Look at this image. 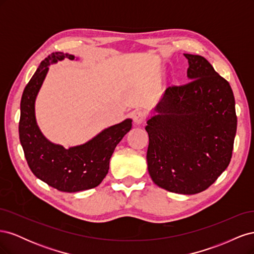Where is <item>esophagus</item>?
Segmentation results:
<instances>
[{"label":"esophagus","instance_id":"34e87169","mask_svg":"<svg viewBox=\"0 0 254 254\" xmlns=\"http://www.w3.org/2000/svg\"><path fill=\"white\" fill-rule=\"evenodd\" d=\"M133 121L136 125H141L144 124L146 122V115L144 112L142 111H136L133 115Z\"/></svg>","mask_w":254,"mask_h":254}]
</instances>
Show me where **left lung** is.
I'll return each mask as SVG.
<instances>
[{
  "mask_svg": "<svg viewBox=\"0 0 254 254\" xmlns=\"http://www.w3.org/2000/svg\"><path fill=\"white\" fill-rule=\"evenodd\" d=\"M184 56L193 80L168 87L145 129L152 181L173 193L191 195L212 186L228 167L237 117L230 83L204 57Z\"/></svg>",
  "mask_w": 254,
  "mask_h": 254,
  "instance_id": "1",
  "label": "left lung"
}]
</instances>
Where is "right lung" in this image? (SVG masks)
Returning <instances> with one entry per match:
<instances>
[{
    "label": "right lung",
    "instance_id": "1",
    "mask_svg": "<svg viewBox=\"0 0 254 254\" xmlns=\"http://www.w3.org/2000/svg\"><path fill=\"white\" fill-rule=\"evenodd\" d=\"M74 56L61 52L52 53L43 61L23 91L19 122L20 142L27 164L33 174L61 191L93 189L101 183L109 171L112 153L120 141L131 129V120L105 129L88 143L64 149L52 144L40 132L35 118V99L49 70L50 61Z\"/></svg>",
    "mask_w": 254,
    "mask_h": 254
}]
</instances>
